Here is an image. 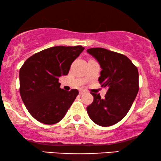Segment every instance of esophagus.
I'll return each instance as SVG.
<instances>
[{"label":"esophagus","mask_w":161,"mask_h":161,"mask_svg":"<svg viewBox=\"0 0 161 161\" xmlns=\"http://www.w3.org/2000/svg\"><path fill=\"white\" fill-rule=\"evenodd\" d=\"M86 93V91H85V90H83V89H80V91H79V94H80V95H82V94Z\"/></svg>","instance_id":"1"}]
</instances>
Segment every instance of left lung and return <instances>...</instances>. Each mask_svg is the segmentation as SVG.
<instances>
[{
    "mask_svg": "<svg viewBox=\"0 0 161 161\" xmlns=\"http://www.w3.org/2000/svg\"><path fill=\"white\" fill-rule=\"evenodd\" d=\"M87 52L100 64L102 70L99 82L107 87L105 98L92 93L94 101L86 108L89 117L103 127L119 122L128 113L137 95L138 72L137 67L125 55L105 48H90Z\"/></svg>",
    "mask_w": 161,
    "mask_h": 161,
    "instance_id": "1",
    "label": "left lung"
}]
</instances>
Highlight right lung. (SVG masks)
I'll list each match as a JSON object with an SVG mask.
<instances>
[{"mask_svg": "<svg viewBox=\"0 0 161 161\" xmlns=\"http://www.w3.org/2000/svg\"><path fill=\"white\" fill-rule=\"evenodd\" d=\"M83 50L80 45L56 46L36 53L24 62L19 69V93L35 119L53 125L65 116L78 91L61 89L58 78L69 73Z\"/></svg>", "mask_w": 161, "mask_h": 161, "instance_id": "1", "label": "right lung"}]
</instances>
